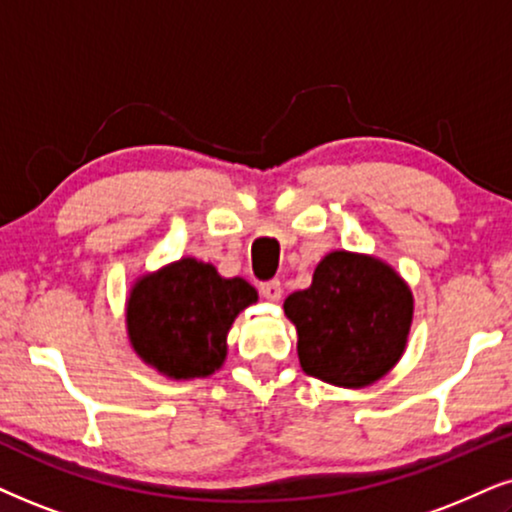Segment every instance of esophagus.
<instances>
[{
    "instance_id": "obj_1",
    "label": "esophagus",
    "mask_w": 512,
    "mask_h": 512,
    "mask_svg": "<svg viewBox=\"0 0 512 512\" xmlns=\"http://www.w3.org/2000/svg\"><path fill=\"white\" fill-rule=\"evenodd\" d=\"M260 293H262V297L264 300H269V302H278L283 297V283L281 281H267V283H262L260 286Z\"/></svg>"
}]
</instances>
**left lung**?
I'll list each match as a JSON object with an SVG mask.
<instances>
[{
  "mask_svg": "<svg viewBox=\"0 0 512 512\" xmlns=\"http://www.w3.org/2000/svg\"><path fill=\"white\" fill-rule=\"evenodd\" d=\"M297 328V357L307 375L338 387H366L406 349L413 295L390 264L335 250L316 264L312 286L283 302Z\"/></svg>",
  "mask_w": 512,
  "mask_h": 512,
  "instance_id": "1",
  "label": "left lung"
}]
</instances>
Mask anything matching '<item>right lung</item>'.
Returning a JSON list of instances; mask_svg holds the SVG:
<instances>
[{
  "label": "right lung",
  "instance_id": "add662e5",
  "mask_svg": "<svg viewBox=\"0 0 512 512\" xmlns=\"http://www.w3.org/2000/svg\"><path fill=\"white\" fill-rule=\"evenodd\" d=\"M257 290L193 257L141 276L127 297V335L141 361L174 380L208 378L226 359V335Z\"/></svg>",
  "mask_w": 512,
  "mask_h": 512
}]
</instances>
